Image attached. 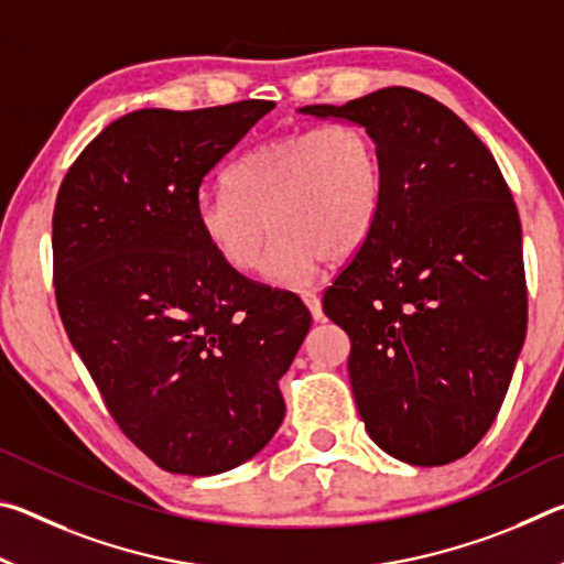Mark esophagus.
I'll return each mask as SVG.
<instances>
[{"label":"esophagus","instance_id":"obj_1","mask_svg":"<svg viewBox=\"0 0 564 564\" xmlns=\"http://www.w3.org/2000/svg\"><path fill=\"white\" fill-rule=\"evenodd\" d=\"M301 299H303L305 305H308L313 321H321V318H323V308H321V299H318V295H316V293H303Z\"/></svg>","mask_w":564,"mask_h":564}]
</instances>
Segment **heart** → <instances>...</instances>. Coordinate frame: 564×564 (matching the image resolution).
I'll return each instance as SVG.
<instances>
[{"mask_svg":"<svg viewBox=\"0 0 564 564\" xmlns=\"http://www.w3.org/2000/svg\"><path fill=\"white\" fill-rule=\"evenodd\" d=\"M226 188H204L194 214L208 248L228 269H259L283 289H305L323 261L366 243L383 208V164L373 137L352 123L281 133L226 171Z\"/></svg>","mask_w":564,"mask_h":564,"instance_id":"heart-1","label":"heart"}]
</instances>
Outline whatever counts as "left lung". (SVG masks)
<instances>
[{"label":"left lung","mask_w":564,"mask_h":564,"mask_svg":"<svg viewBox=\"0 0 564 564\" xmlns=\"http://www.w3.org/2000/svg\"><path fill=\"white\" fill-rule=\"evenodd\" d=\"M301 111L360 123L383 164L373 231L323 295L358 413L398 460L453 463L490 431L528 328L518 206L490 149L427 94Z\"/></svg>","instance_id":"8db88e82"}]
</instances>
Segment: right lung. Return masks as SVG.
<instances>
[{"instance_id":"add662e5","label":"right lung","mask_w":564,"mask_h":564,"mask_svg":"<svg viewBox=\"0 0 564 564\" xmlns=\"http://www.w3.org/2000/svg\"><path fill=\"white\" fill-rule=\"evenodd\" d=\"M275 107L141 109L62 181L54 295L121 433L159 467L216 475L279 431L281 376L311 328L299 295L246 279L196 226L204 176Z\"/></svg>"}]
</instances>
